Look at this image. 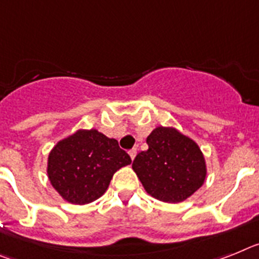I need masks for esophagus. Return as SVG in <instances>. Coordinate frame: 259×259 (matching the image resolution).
Listing matches in <instances>:
<instances>
[{"label":"esophagus","mask_w":259,"mask_h":259,"mask_svg":"<svg viewBox=\"0 0 259 259\" xmlns=\"http://www.w3.org/2000/svg\"><path fill=\"white\" fill-rule=\"evenodd\" d=\"M129 155H130V157H132V160H134L137 156V148H133V150H130Z\"/></svg>","instance_id":"1"}]
</instances>
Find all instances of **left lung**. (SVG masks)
I'll return each mask as SVG.
<instances>
[{
  "instance_id": "left-lung-1",
  "label": "left lung",
  "mask_w": 259,
  "mask_h": 259,
  "mask_svg": "<svg viewBox=\"0 0 259 259\" xmlns=\"http://www.w3.org/2000/svg\"><path fill=\"white\" fill-rule=\"evenodd\" d=\"M146 142L147 151L133 161L143 188L155 199L179 203L204 184L207 167L203 152L192 138L172 126H157Z\"/></svg>"
}]
</instances>
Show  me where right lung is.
I'll return each mask as SVG.
<instances>
[{"label": "right lung", "instance_id": "1", "mask_svg": "<svg viewBox=\"0 0 259 259\" xmlns=\"http://www.w3.org/2000/svg\"><path fill=\"white\" fill-rule=\"evenodd\" d=\"M130 163L116 139L96 129H79L52 148L47 175L62 199L87 204L102 197L114 173Z\"/></svg>", "mask_w": 259, "mask_h": 259}]
</instances>
